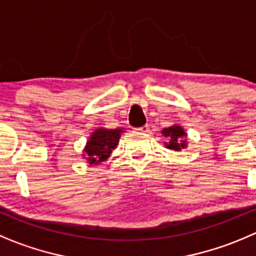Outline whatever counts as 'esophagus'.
<instances>
[{"label": "esophagus", "instance_id": "34e87169", "mask_svg": "<svg viewBox=\"0 0 256 256\" xmlns=\"http://www.w3.org/2000/svg\"><path fill=\"white\" fill-rule=\"evenodd\" d=\"M134 130L136 132V133H149V126H143V127H139V128H136Z\"/></svg>", "mask_w": 256, "mask_h": 256}]
</instances>
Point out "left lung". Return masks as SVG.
I'll return each instance as SVG.
<instances>
[{"mask_svg":"<svg viewBox=\"0 0 256 256\" xmlns=\"http://www.w3.org/2000/svg\"><path fill=\"white\" fill-rule=\"evenodd\" d=\"M162 134L166 139L165 142V148L174 152H181L182 149L187 148V133L185 129L180 124H172L170 127L164 128L162 130Z\"/></svg>","mask_w":256,"mask_h":256,"instance_id":"8db88e82","label":"left lung"}]
</instances>
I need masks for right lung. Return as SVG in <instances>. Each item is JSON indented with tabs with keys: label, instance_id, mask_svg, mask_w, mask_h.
<instances>
[{
	"label": "right lung",
	"instance_id": "obj_1",
	"mask_svg": "<svg viewBox=\"0 0 256 256\" xmlns=\"http://www.w3.org/2000/svg\"><path fill=\"white\" fill-rule=\"evenodd\" d=\"M122 133H124L123 128H97L92 132L86 142V146L82 150L84 159L88 160L90 165H97L106 162L112 154V150L117 148Z\"/></svg>",
	"mask_w": 256,
	"mask_h": 256
}]
</instances>
